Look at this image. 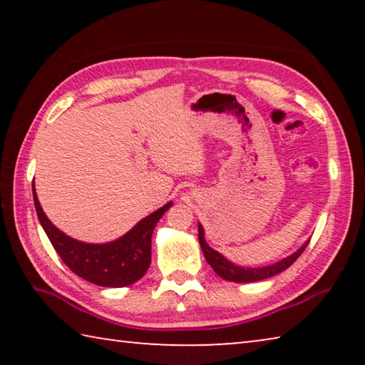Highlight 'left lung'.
Returning <instances> with one entry per match:
<instances>
[{
	"instance_id": "1",
	"label": "left lung",
	"mask_w": 365,
	"mask_h": 365,
	"mask_svg": "<svg viewBox=\"0 0 365 365\" xmlns=\"http://www.w3.org/2000/svg\"><path fill=\"white\" fill-rule=\"evenodd\" d=\"M197 238H200V245L201 250L205 252L206 261L209 262V265L214 269L215 274L222 279H225L228 282H238V283H250V282H259V280H265L270 279L280 272L287 270L289 265H292L296 259H298L302 251L306 250V246L309 245V242H306L301 248L293 252L292 256H288L285 259H282L280 262H275L272 265H265V267H240V265H235L233 262L227 261V259L220 255V252L214 251L211 246L206 243L205 240V228L201 225H197Z\"/></svg>"
}]
</instances>
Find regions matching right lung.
<instances>
[{
	"instance_id": "1",
	"label": "right lung",
	"mask_w": 365,
	"mask_h": 365,
	"mask_svg": "<svg viewBox=\"0 0 365 365\" xmlns=\"http://www.w3.org/2000/svg\"><path fill=\"white\" fill-rule=\"evenodd\" d=\"M32 191L36 215H38L43 230L48 235L49 242L59 257L73 274L82 277L86 282L108 288L128 287L146 274L151 264L153 230L159 219L172 206V202H168L143 220H140L130 232L117 238L115 242L90 245L77 242V240L67 237L58 227H54L46 214L43 212L34 183Z\"/></svg>"
}]
</instances>
